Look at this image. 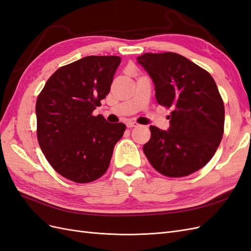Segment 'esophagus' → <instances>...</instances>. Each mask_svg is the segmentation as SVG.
<instances>
[{"mask_svg":"<svg viewBox=\"0 0 251 251\" xmlns=\"http://www.w3.org/2000/svg\"><path fill=\"white\" fill-rule=\"evenodd\" d=\"M126 126L127 127H136V126H138V124L136 123V121H127L126 123Z\"/></svg>","mask_w":251,"mask_h":251,"instance_id":"34e87169","label":"esophagus"}]
</instances>
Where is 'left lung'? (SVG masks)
Returning <instances> with one entry per match:
<instances>
[{"mask_svg": "<svg viewBox=\"0 0 251 251\" xmlns=\"http://www.w3.org/2000/svg\"><path fill=\"white\" fill-rule=\"evenodd\" d=\"M137 62L155 83L157 102L172 111L168 131L150 126L144 155L166 177L199 171L215 155L224 133V102L214 78L174 52L144 53Z\"/></svg>", "mask_w": 251, "mask_h": 251, "instance_id": "1", "label": "left lung"}]
</instances>
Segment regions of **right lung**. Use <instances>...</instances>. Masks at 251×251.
I'll use <instances>...</instances> for the list:
<instances>
[{
    "instance_id": "right-lung-1",
    "label": "right lung",
    "mask_w": 251,
    "mask_h": 251,
    "mask_svg": "<svg viewBox=\"0 0 251 251\" xmlns=\"http://www.w3.org/2000/svg\"><path fill=\"white\" fill-rule=\"evenodd\" d=\"M119 56L91 55L58 68L37 96L36 135L60 176L89 183L107 172L126 125L93 115L110 92Z\"/></svg>"
}]
</instances>
